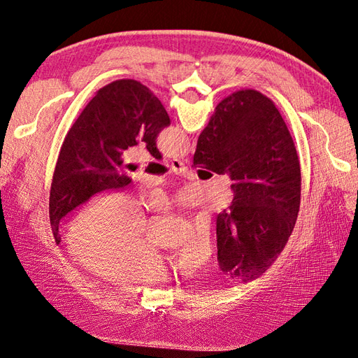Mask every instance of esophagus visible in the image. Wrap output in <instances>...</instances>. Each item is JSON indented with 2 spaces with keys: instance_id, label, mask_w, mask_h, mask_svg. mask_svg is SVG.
Instances as JSON below:
<instances>
[{
  "instance_id": "obj_1",
  "label": "esophagus",
  "mask_w": 358,
  "mask_h": 358,
  "mask_svg": "<svg viewBox=\"0 0 358 358\" xmlns=\"http://www.w3.org/2000/svg\"><path fill=\"white\" fill-rule=\"evenodd\" d=\"M170 167L175 170V171H185L187 170V166L185 162L180 161V159H170Z\"/></svg>"
}]
</instances>
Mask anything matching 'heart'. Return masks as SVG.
Wrapping results in <instances>:
<instances>
[{
	"mask_svg": "<svg viewBox=\"0 0 358 358\" xmlns=\"http://www.w3.org/2000/svg\"><path fill=\"white\" fill-rule=\"evenodd\" d=\"M149 204L166 208L164 196H152ZM146 218L140 203L129 194L113 192L94 201L70 227V252L95 272L115 280L143 282L164 276L170 268L194 273L209 263L213 252L208 227L194 230L180 249V259L167 257L146 239Z\"/></svg>",
	"mask_w": 358,
	"mask_h": 358,
	"instance_id": "obj_1",
	"label": "heart"
}]
</instances>
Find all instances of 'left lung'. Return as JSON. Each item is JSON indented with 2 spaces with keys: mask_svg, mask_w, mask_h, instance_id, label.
<instances>
[{
  "mask_svg": "<svg viewBox=\"0 0 358 358\" xmlns=\"http://www.w3.org/2000/svg\"><path fill=\"white\" fill-rule=\"evenodd\" d=\"M169 124L164 106L137 80H116L96 92L67 133L53 171L49 218L57 245L64 221L91 199L131 183L122 164L125 149L145 142L161 158L155 140Z\"/></svg>",
  "mask_w": 358,
  "mask_h": 358,
  "instance_id": "8db88e82",
  "label": "left lung"
}]
</instances>
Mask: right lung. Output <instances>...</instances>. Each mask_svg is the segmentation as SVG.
Here are the masks:
<instances>
[{"mask_svg": "<svg viewBox=\"0 0 358 358\" xmlns=\"http://www.w3.org/2000/svg\"><path fill=\"white\" fill-rule=\"evenodd\" d=\"M197 166L233 180L234 199L216 218L221 270L243 282L263 275L294 229L301 189L297 150L273 101L254 90L224 99L197 140Z\"/></svg>", "mask_w": 358, "mask_h": 358, "instance_id": "right-lung-1", "label": "right lung"}]
</instances>
